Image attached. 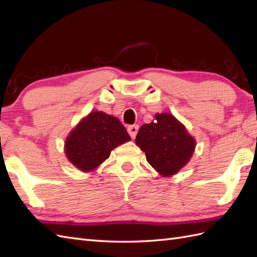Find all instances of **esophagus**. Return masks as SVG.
Segmentation results:
<instances>
[{
    "instance_id": "34e87169",
    "label": "esophagus",
    "mask_w": 257,
    "mask_h": 257,
    "mask_svg": "<svg viewBox=\"0 0 257 257\" xmlns=\"http://www.w3.org/2000/svg\"><path fill=\"white\" fill-rule=\"evenodd\" d=\"M138 131H139V125L138 124H134V125H130L127 127V132L131 135V138L135 139L136 134H138Z\"/></svg>"
}]
</instances>
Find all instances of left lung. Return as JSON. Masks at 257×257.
I'll list each match as a JSON object with an SVG mask.
<instances>
[{"mask_svg":"<svg viewBox=\"0 0 257 257\" xmlns=\"http://www.w3.org/2000/svg\"><path fill=\"white\" fill-rule=\"evenodd\" d=\"M135 142L148 164L165 177L178 173L196 147L195 139L170 113L155 114L152 123L142 125Z\"/></svg>","mask_w":257,"mask_h":257,"instance_id":"8db88e82","label":"left lung"}]
</instances>
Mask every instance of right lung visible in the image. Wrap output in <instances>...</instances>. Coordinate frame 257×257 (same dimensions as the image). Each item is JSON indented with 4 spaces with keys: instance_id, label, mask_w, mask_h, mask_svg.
<instances>
[{
    "instance_id": "right-lung-1",
    "label": "right lung",
    "mask_w": 257,
    "mask_h": 257,
    "mask_svg": "<svg viewBox=\"0 0 257 257\" xmlns=\"http://www.w3.org/2000/svg\"><path fill=\"white\" fill-rule=\"evenodd\" d=\"M130 140L118 118L95 111L71 131L65 142V153L73 166L91 172L110 157L112 150Z\"/></svg>"
}]
</instances>
